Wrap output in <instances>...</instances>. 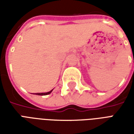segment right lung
<instances>
[{
	"instance_id": "obj_1",
	"label": "right lung",
	"mask_w": 134,
	"mask_h": 134,
	"mask_svg": "<svg viewBox=\"0 0 134 134\" xmlns=\"http://www.w3.org/2000/svg\"><path fill=\"white\" fill-rule=\"evenodd\" d=\"M52 92V90L48 92V93H35L36 95H38V96H45V95H48V94H50Z\"/></svg>"
}]
</instances>
